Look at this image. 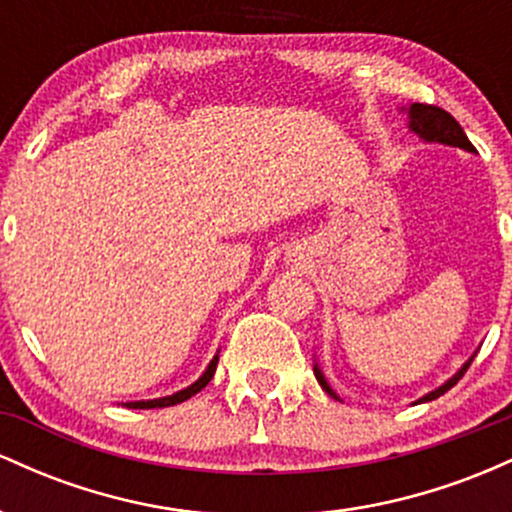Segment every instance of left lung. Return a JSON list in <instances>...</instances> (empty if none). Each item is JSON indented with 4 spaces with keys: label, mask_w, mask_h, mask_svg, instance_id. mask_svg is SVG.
<instances>
[{
    "label": "left lung",
    "mask_w": 512,
    "mask_h": 512,
    "mask_svg": "<svg viewBox=\"0 0 512 512\" xmlns=\"http://www.w3.org/2000/svg\"><path fill=\"white\" fill-rule=\"evenodd\" d=\"M409 129H411V132L419 134V137L424 139V142H438V144L457 146V149L472 151V154H474V151H477L472 146V142H469V139H467V134H464V129L460 127V122H457L450 113H445L443 108H438V105H426V103H414V105H411V108H409ZM472 361H474V356L469 358V361L464 363V366L457 370L455 375H452L448 383L436 387V390H433V392H428V395L421 397L419 402H431V399H438L440 395H445V392H448L450 387H455L457 380H460L462 375L467 373L469 363H472ZM315 378H317V383L322 385V390L327 392V395L334 397V399H339L337 392H334L332 387H330V383H327V380H325V375H322V370L317 368V363H315Z\"/></svg>",
    "instance_id": "obj_1"
}]
</instances>
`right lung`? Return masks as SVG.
<instances>
[{"label": "right lung", "mask_w": 512, "mask_h": 512, "mask_svg": "<svg viewBox=\"0 0 512 512\" xmlns=\"http://www.w3.org/2000/svg\"><path fill=\"white\" fill-rule=\"evenodd\" d=\"M216 363H219V356L211 358V363L207 366V370H204L202 378H199L197 383H192L190 387H185V390L175 392V395H170V397H161V399H146V402H127L125 407H132V409H163V407H173V404L185 402V399H190L192 395H197V392L202 390V387H207V385H209V380L214 378Z\"/></svg>", "instance_id": "1"}]
</instances>
